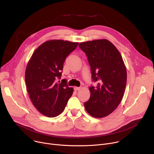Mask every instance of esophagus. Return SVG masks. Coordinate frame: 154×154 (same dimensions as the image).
I'll return each mask as SVG.
<instances>
[{
  "label": "esophagus",
  "instance_id": "1",
  "mask_svg": "<svg viewBox=\"0 0 154 154\" xmlns=\"http://www.w3.org/2000/svg\"><path fill=\"white\" fill-rule=\"evenodd\" d=\"M74 89L75 91H78V90H80V87H75L74 88Z\"/></svg>",
  "mask_w": 154,
  "mask_h": 154
}]
</instances>
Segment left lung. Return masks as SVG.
Returning a JSON list of instances; mask_svg holds the SVG:
<instances>
[{
  "label": "left lung",
  "instance_id": "1",
  "mask_svg": "<svg viewBox=\"0 0 154 154\" xmlns=\"http://www.w3.org/2000/svg\"><path fill=\"white\" fill-rule=\"evenodd\" d=\"M90 66L91 79L97 82L90 88V97L84 103L87 112L95 118L111 114L120 104L127 84V69L117 48L106 39L82 42Z\"/></svg>",
  "mask_w": 154,
  "mask_h": 154
}]
</instances>
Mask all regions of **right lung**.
<instances>
[{
	"instance_id": "obj_1",
	"label": "right lung",
	"mask_w": 154,
	"mask_h": 154,
	"mask_svg": "<svg viewBox=\"0 0 154 154\" xmlns=\"http://www.w3.org/2000/svg\"><path fill=\"white\" fill-rule=\"evenodd\" d=\"M78 42L51 40L40 45L27 63L25 82L30 99L41 114L54 117L61 114L73 88L67 80H57L62 75L63 64L67 56L78 46Z\"/></svg>"
}]
</instances>
